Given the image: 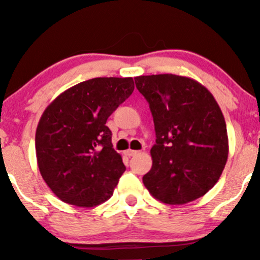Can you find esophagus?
<instances>
[{
  "label": "esophagus",
  "instance_id": "obj_1",
  "mask_svg": "<svg viewBox=\"0 0 260 260\" xmlns=\"http://www.w3.org/2000/svg\"><path fill=\"white\" fill-rule=\"evenodd\" d=\"M138 153H139L138 150H131V149H128V150L126 151V155L131 157V156H134V155H137Z\"/></svg>",
  "mask_w": 260,
  "mask_h": 260
}]
</instances>
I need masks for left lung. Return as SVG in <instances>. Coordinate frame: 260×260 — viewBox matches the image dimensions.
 <instances>
[{"label": "left lung", "instance_id": "1", "mask_svg": "<svg viewBox=\"0 0 260 260\" xmlns=\"http://www.w3.org/2000/svg\"><path fill=\"white\" fill-rule=\"evenodd\" d=\"M153 115V166L143 176L151 196L186 204L215 186L229 156L223 115L213 94L194 79L176 74L134 78Z\"/></svg>", "mask_w": 260, "mask_h": 260}]
</instances>
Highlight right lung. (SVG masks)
<instances>
[{
    "label": "right lung",
    "instance_id": "right-lung-1",
    "mask_svg": "<svg viewBox=\"0 0 260 260\" xmlns=\"http://www.w3.org/2000/svg\"><path fill=\"white\" fill-rule=\"evenodd\" d=\"M133 90L131 77L92 78L46 107L35 133L38 166L62 202L91 208L111 198L126 166L106 121Z\"/></svg>",
    "mask_w": 260,
    "mask_h": 260
}]
</instances>
